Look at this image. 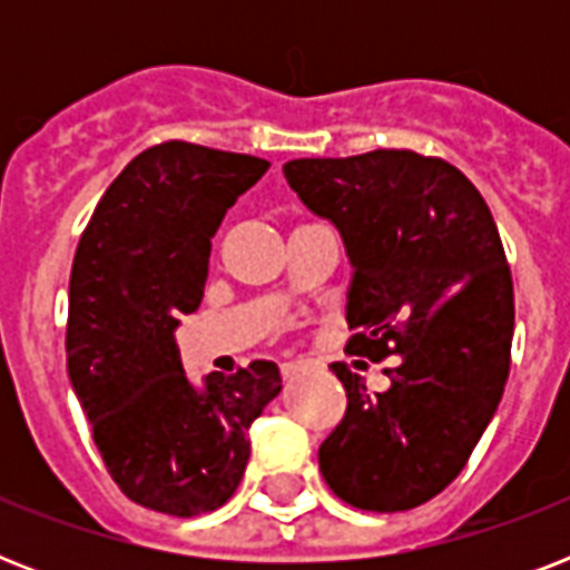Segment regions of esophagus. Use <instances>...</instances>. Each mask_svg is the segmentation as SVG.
Listing matches in <instances>:
<instances>
[{"instance_id": "esophagus-1", "label": "esophagus", "mask_w": 570, "mask_h": 570, "mask_svg": "<svg viewBox=\"0 0 570 570\" xmlns=\"http://www.w3.org/2000/svg\"><path fill=\"white\" fill-rule=\"evenodd\" d=\"M313 370H322V364H316V361H289V364H284V379H295V375L313 373Z\"/></svg>"}]
</instances>
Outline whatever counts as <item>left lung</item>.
Segmentation results:
<instances>
[{"label": "left lung", "mask_w": 570, "mask_h": 570, "mask_svg": "<svg viewBox=\"0 0 570 570\" xmlns=\"http://www.w3.org/2000/svg\"><path fill=\"white\" fill-rule=\"evenodd\" d=\"M284 177L346 245V352L399 355L384 393L331 364L348 405L322 476L355 509H414L468 464L509 379L514 293L494 215L455 165L414 150L293 159Z\"/></svg>", "instance_id": "left-lung-1"}]
</instances>
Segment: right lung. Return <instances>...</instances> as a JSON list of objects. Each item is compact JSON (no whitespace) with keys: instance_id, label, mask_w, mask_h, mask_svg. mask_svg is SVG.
<instances>
[{"instance_id":"obj_1","label":"right lung","mask_w":570,"mask_h":570,"mask_svg":"<svg viewBox=\"0 0 570 570\" xmlns=\"http://www.w3.org/2000/svg\"><path fill=\"white\" fill-rule=\"evenodd\" d=\"M266 159L189 141L147 147L115 177L70 272L67 375L111 479L132 503L191 518L224 505L250 455L248 429L281 393L254 361L191 384L174 331L204 298L213 236Z\"/></svg>"}]
</instances>
